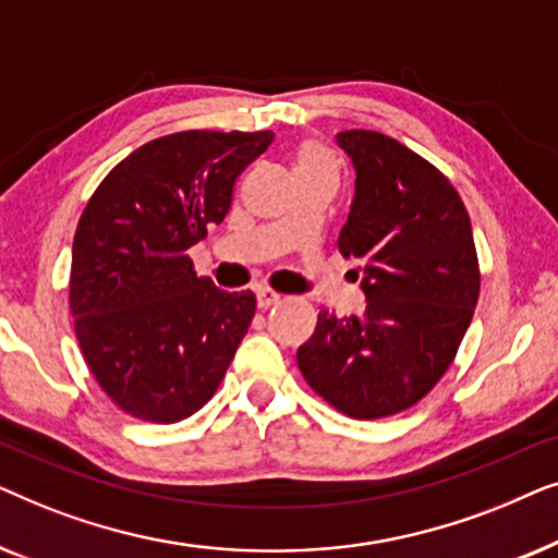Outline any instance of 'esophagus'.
Listing matches in <instances>:
<instances>
[{
  "label": "esophagus",
  "mask_w": 558,
  "mask_h": 558,
  "mask_svg": "<svg viewBox=\"0 0 558 558\" xmlns=\"http://www.w3.org/2000/svg\"><path fill=\"white\" fill-rule=\"evenodd\" d=\"M281 302V294H277V292H271V289H256V304L262 310H269V307H274V304H279Z\"/></svg>",
  "instance_id": "34e87169"
}]
</instances>
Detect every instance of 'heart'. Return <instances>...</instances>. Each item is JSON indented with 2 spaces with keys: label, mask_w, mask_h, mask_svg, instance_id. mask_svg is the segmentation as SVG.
Here are the masks:
<instances>
[{
  "label": "heart",
  "mask_w": 558,
  "mask_h": 558,
  "mask_svg": "<svg viewBox=\"0 0 558 558\" xmlns=\"http://www.w3.org/2000/svg\"><path fill=\"white\" fill-rule=\"evenodd\" d=\"M319 167H332V159L327 151L319 147V144H302L300 151L294 157V172H304V170H319Z\"/></svg>",
  "instance_id": "1"
}]
</instances>
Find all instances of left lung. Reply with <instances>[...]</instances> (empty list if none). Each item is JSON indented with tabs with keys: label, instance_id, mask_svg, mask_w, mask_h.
<instances>
[{
	"label": "left lung",
	"instance_id": "left-lung-1",
	"mask_svg": "<svg viewBox=\"0 0 558 558\" xmlns=\"http://www.w3.org/2000/svg\"><path fill=\"white\" fill-rule=\"evenodd\" d=\"M338 147L355 197L338 248L361 262L365 312L323 310L296 363L312 391L353 418L414 407L452 365L480 296L470 216L437 167L378 132L350 129Z\"/></svg>",
	"mask_w": 558,
	"mask_h": 558
}]
</instances>
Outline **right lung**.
<instances>
[{
	"instance_id": "right-lung-1",
	"label": "right lung",
	"mask_w": 558,
	"mask_h": 558,
	"mask_svg": "<svg viewBox=\"0 0 558 558\" xmlns=\"http://www.w3.org/2000/svg\"><path fill=\"white\" fill-rule=\"evenodd\" d=\"M271 132H178L106 174L73 239L75 338L106 396L172 424L213 399L256 312L254 292L197 277L187 248L223 223L235 178Z\"/></svg>"
}]
</instances>
